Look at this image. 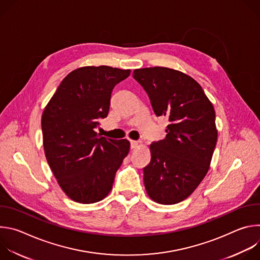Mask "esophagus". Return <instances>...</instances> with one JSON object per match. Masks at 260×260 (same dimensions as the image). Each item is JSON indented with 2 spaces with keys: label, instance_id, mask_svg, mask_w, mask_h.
Listing matches in <instances>:
<instances>
[{
  "label": "esophagus",
  "instance_id": "34e87169",
  "mask_svg": "<svg viewBox=\"0 0 260 260\" xmlns=\"http://www.w3.org/2000/svg\"><path fill=\"white\" fill-rule=\"evenodd\" d=\"M139 141H134V140H131V148L132 149H135L136 147H138V145H139Z\"/></svg>",
  "mask_w": 260,
  "mask_h": 260
}]
</instances>
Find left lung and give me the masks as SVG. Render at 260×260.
Returning a JSON list of instances; mask_svg holds the SVG:
<instances>
[{"label":"left lung","instance_id":"left-lung-1","mask_svg":"<svg viewBox=\"0 0 260 260\" xmlns=\"http://www.w3.org/2000/svg\"><path fill=\"white\" fill-rule=\"evenodd\" d=\"M156 116L169 119L167 136L150 145L143 169L145 188L154 202L174 205L187 199L208 173L217 143L215 110L202 86L182 72L153 67L133 73Z\"/></svg>","mask_w":260,"mask_h":260}]
</instances>
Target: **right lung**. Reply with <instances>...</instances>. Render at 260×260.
<instances>
[{
  "instance_id": "add662e5",
  "label": "right lung",
  "mask_w": 260,
  "mask_h": 260,
  "mask_svg": "<svg viewBox=\"0 0 260 260\" xmlns=\"http://www.w3.org/2000/svg\"><path fill=\"white\" fill-rule=\"evenodd\" d=\"M131 70L83 67L60 82L42 115L46 159L63 192L92 204L112 189L129 142L101 137L94 128L109 113L112 90Z\"/></svg>"
}]
</instances>
